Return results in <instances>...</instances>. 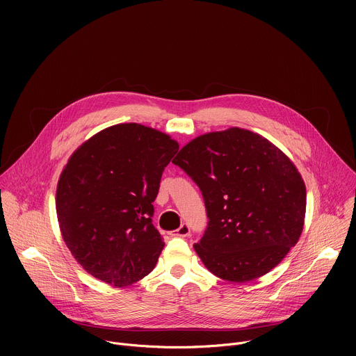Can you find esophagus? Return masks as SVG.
<instances>
[{
    "label": "esophagus",
    "mask_w": 356,
    "mask_h": 356,
    "mask_svg": "<svg viewBox=\"0 0 356 356\" xmlns=\"http://www.w3.org/2000/svg\"><path fill=\"white\" fill-rule=\"evenodd\" d=\"M175 236H188L190 235V227L188 224H181L173 234Z\"/></svg>",
    "instance_id": "1"
}]
</instances>
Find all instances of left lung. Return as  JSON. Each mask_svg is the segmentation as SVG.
<instances>
[{"instance_id":"1","label":"left lung","mask_w":356,"mask_h":356,"mask_svg":"<svg viewBox=\"0 0 356 356\" xmlns=\"http://www.w3.org/2000/svg\"><path fill=\"white\" fill-rule=\"evenodd\" d=\"M173 163L198 186L209 217L194 250L216 276L243 283L270 272L301 235L306 186L266 138L229 128L197 136Z\"/></svg>"}]
</instances>
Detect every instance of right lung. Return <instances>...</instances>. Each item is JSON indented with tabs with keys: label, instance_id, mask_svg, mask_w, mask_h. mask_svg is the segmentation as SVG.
I'll list each match as a JSON object with an SVG mask.
<instances>
[{
	"label": "right lung",
	"instance_id": "1",
	"mask_svg": "<svg viewBox=\"0 0 356 356\" xmlns=\"http://www.w3.org/2000/svg\"><path fill=\"white\" fill-rule=\"evenodd\" d=\"M179 143L140 124L99 131L70 156L56 190L63 241L83 269L115 287L154 270L165 242L152 224Z\"/></svg>",
	"mask_w": 356,
	"mask_h": 356
}]
</instances>
